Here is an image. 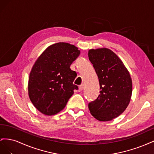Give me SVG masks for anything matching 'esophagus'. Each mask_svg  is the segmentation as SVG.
I'll list each match as a JSON object with an SVG mask.
<instances>
[{
  "label": "esophagus",
  "mask_w": 154,
  "mask_h": 154,
  "mask_svg": "<svg viewBox=\"0 0 154 154\" xmlns=\"http://www.w3.org/2000/svg\"><path fill=\"white\" fill-rule=\"evenodd\" d=\"M83 87H84V85H83V84L80 85V86H79V91H82L83 90Z\"/></svg>",
  "instance_id": "esophagus-1"
}]
</instances>
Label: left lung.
Listing matches in <instances>:
<instances>
[{"label":"left lung","instance_id":"obj_1","mask_svg":"<svg viewBox=\"0 0 154 154\" xmlns=\"http://www.w3.org/2000/svg\"><path fill=\"white\" fill-rule=\"evenodd\" d=\"M88 58L99 79L100 94L88 104L92 116L109 122L122 114L130 103L132 82L129 71L118 56L108 48L91 49Z\"/></svg>","mask_w":154,"mask_h":154}]
</instances>
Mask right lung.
Instances as JSON below:
<instances>
[{
  "mask_svg": "<svg viewBox=\"0 0 154 154\" xmlns=\"http://www.w3.org/2000/svg\"><path fill=\"white\" fill-rule=\"evenodd\" d=\"M80 54L75 45L58 42L49 45L36 59L29 74L28 95L41 113L53 116L60 112L78 89L73 84L76 72L70 66Z\"/></svg>",
  "mask_w": 154,
  "mask_h": 154,
  "instance_id": "obj_1",
  "label": "right lung"
}]
</instances>
